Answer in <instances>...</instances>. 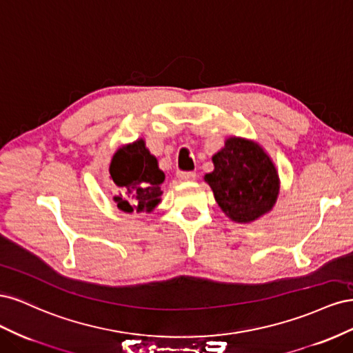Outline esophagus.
Segmentation results:
<instances>
[{
  "label": "esophagus",
  "mask_w": 353,
  "mask_h": 353,
  "mask_svg": "<svg viewBox=\"0 0 353 353\" xmlns=\"http://www.w3.org/2000/svg\"><path fill=\"white\" fill-rule=\"evenodd\" d=\"M178 178L183 179V181H191V179L196 178V174L194 172H179Z\"/></svg>",
  "instance_id": "esophagus-1"
}]
</instances>
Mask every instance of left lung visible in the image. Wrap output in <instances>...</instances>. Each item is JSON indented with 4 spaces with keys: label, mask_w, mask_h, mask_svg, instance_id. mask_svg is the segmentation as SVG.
Listing matches in <instances>:
<instances>
[{
    "label": "left lung",
    "mask_w": 353,
    "mask_h": 353,
    "mask_svg": "<svg viewBox=\"0 0 353 353\" xmlns=\"http://www.w3.org/2000/svg\"><path fill=\"white\" fill-rule=\"evenodd\" d=\"M212 160L215 169L205 181L227 216L250 222L272 209L280 190L279 174L262 147L243 138H228Z\"/></svg>",
    "instance_id": "1"
}]
</instances>
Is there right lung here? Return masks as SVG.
Listing matches in <instances>:
<instances>
[{
  "mask_svg": "<svg viewBox=\"0 0 353 353\" xmlns=\"http://www.w3.org/2000/svg\"><path fill=\"white\" fill-rule=\"evenodd\" d=\"M110 175L113 183L125 193V196L114 197L121 210L141 213L157 206L165 174L159 169L156 157L147 150L143 140L116 152L110 163Z\"/></svg>",
  "mask_w": 353,
  "mask_h": 353,
  "instance_id": "add662e5",
  "label": "right lung"
}]
</instances>
